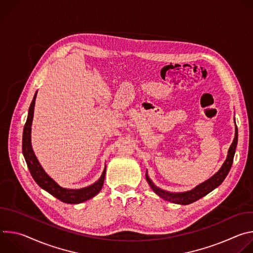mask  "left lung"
I'll list each match as a JSON object with an SVG mask.
<instances>
[{
  "label": "left lung",
  "instance_id": "obj_1",
  "mask_svg": "<svg viewBox=\"0 0 253 253\" xmlns=\"http://www.w3.org/2000/svg\"><path fill=\"white\" fill-rule=\"evenodd\" d=\"M234 121H235V119H234ZM237 138H238V131H237V127H235V136H234L233 142L229 147L226 160L223 163V165L221 166V168L219 169V171L217 173H215L211 178L206 180L205 182L199 184L198 186H196L195 188H193L190 191L181 192V193H172V192L165 191V190L155 186L154 183L151 181V179L149 178L148 174L146 173L147 182L149 183V185L151 186L153 191L158 196H160L161 198H163L167 201H170L172 203H177V204H182V205H186V204L195 202L198 199L202 198L203 196L207 195L209 192L214 190L216 187H218L223 182V180L227 176V174L232 166L233 157H234L235 149H236V145H237Z\"/></svg>",
  "mask_w": 253,
  "mask_h": 253
}]
</instances>
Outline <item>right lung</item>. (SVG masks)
I'll list each match as a JSON object with an SVG mask.
<instances>
[{
	"mask_svg": "<svg viewBox=\"0 0 253 253\" xmlns=\"http://www.w3.org/2000/svg\"><path fill=\"white\" fill-rule=\"evenodd\" d=\"M36 96H37V92H36L29 108L28 118L24 126L23 142H22L23 155L25 157L27 166L30 170L32 177L34 178L36 183H37L42 189L46 190L47 192H49L51 195H53L54 197H56L62 202L69 203V204H78L88 199H91L92 197H94L100 192L103 186L105 174H106V167L98 181H96L92 185L87 186L85 188H81V189H67V188L61 187L58 183L54 181V180L45 172V170L39 163L37 157H36L32 148V144H31V126H32V121L34 116Z\"/></svg>",
	"mask_w": 253,
	"mask_h": 253,
	"instance_id": "obj_1",
	"label": "right lung"
}]
</instances>
